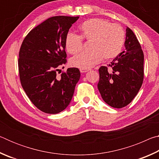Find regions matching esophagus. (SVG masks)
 I'll use <instances>...</instances> for the list:
<instances>
[{
	"mask_svg": "<svg viewBox=\"0 0 159 159\" xmlns=\"http://www.w3.org/2000/svg\"><path fill=\"white\" fill-rule=\"evenodd\" d=\"M80 71L81 73H85V72L88 71V69H80Z\"/></svg>",
	"mask_w": 159,
	"mask_h": 159,
	"instance_id": "34e87169",
	"label": "esophagus"
}]
</instances>
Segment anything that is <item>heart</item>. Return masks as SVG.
Segmentation results:
<instances>
[{
  "instance_id": "heart-1",
  "label": "heart",
  "mask_w": 159,
  "mask_h": 159,
  "mask_svg": "<svg viewBox=\"0 0 159 159\" xmlns=\"http://www.w3.org/2000/svg\"><path fill=\"white\" fill-rule=\"evenodd\" d=\"M80 36L69 33L65 39L67 52L75 55L83 47V40L90 41L89 50L73 57L70 64L80 69H88L95 66L102 59L112 60L119 55L125 41V32L118 24L99 18L86 20L79 26Z\"/></svg>"
}]
</instances>
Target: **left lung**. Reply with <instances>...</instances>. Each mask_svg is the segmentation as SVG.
Listing matches in <instances>:
<instances>
[{
	"label": "left lung",
	"instance_id": "1",
	"mask_svg": "<svg viewBox=\"0 0 159 159\" xmlns=\"http://www.w3.org/2000/svg\"><path fill=\"white\" fill-rule=\"evenodd\" d=\"M125 51L107 66L99 69L98 88L103 100L114 108H123L133 101L144 79V53L138 39L126 28Z\"/></svg>",
	"mask_w": 159,
	"mask_h": 159
}]
</instances>
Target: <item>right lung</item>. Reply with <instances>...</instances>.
I'll use <instances>...</instances> for the list:
<instances>
[{"instance_id":"1","label":"right lung","mask_w":159,"mask_h":159,"mask_svg":"<svg viewBox=\"0 0 159 159\" xmlns=\"http://www.w3.org/2000/svg\"><path fill=\"white\" fill-rule=\"evenodd\" d=\"M79 17L48 18L26 35L19 52L21 86L31 102L47 114L65 109L74 95L80 73L69 68L57 76L59 67L66 64L65 39Z\"/></svg>"}]
</instances>
